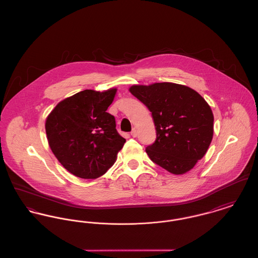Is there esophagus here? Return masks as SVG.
Returning <instances> with one entry per match:
<instances>
[{"mask_svg":"<svg viewBox=\"0 0 258 258\" xmlns=\"http://www.w3.org/2000/svg\"><path fill=\"white\" fill-rule=\"evenodd\" d=\"M137 135H138L137 129H136V128H133V129H132V131H131V136H132V137H134V138H136Z\"/></svg>","mask_w":258,"mask_h":258,"instance_id":"obj_1","label":"esophagus"}]
</instances>
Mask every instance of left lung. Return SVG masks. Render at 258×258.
<instances>
[{
	"instance_id": "obj_1",
	"label": "left lung",
	"mask_w": 258,
	"mask_h": 258,
	"mask_svg": "<svg viewBox=\"0 0 258 258\" xmlns=\"http://www.w3.org/2000/svg\"><path fill=\"white\" fill-rule=\"evenodd\" d=\"M129 91L152 113L156 140L146 149L151 161L175 175L188 172L205 155L214 135L208 103L195 90L172 82L133 85Z\"/></svg>"
}]
</instances>
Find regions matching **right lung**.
<instances>
[{
	"mask_svg": "<svg viewBox=\"0 0 258 258\" xmlns=\"http://www.w3.org/2000/svg\"><path fill=\"white\" fill-rule=\"evenodd\" d=\"M116 93L86 89L61 101L45 121L53 154L66 170L82 178L103 176L113 165L126 140L107 109Z\"/></svg>",
	"mask_w": 258,
	"mask_h": 258,
	"instance_id": "right-lung-1",
	"label": "right lung"
}]
</instances>
